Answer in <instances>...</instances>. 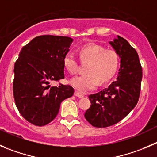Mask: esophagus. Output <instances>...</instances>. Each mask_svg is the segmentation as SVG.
Here are the masks:
<instances>
[{
    "instance_id": "1",
    "label": "esophagus",
    "mask_w": 157,
    "mask_h": 157,
    "mask_svg": "<svg viewBox=\"0 0 157 157\" xmlns=\"http://www.w3.org/2000/svg\"><path fill=\"white\" fill-rule=\"evenodd\" d=\"M74 95H75L76 97H78V98H83V97H84V95H83L82 94H81L80 92H77V91H75V92Z\"/></svg>"
}]
</instances>
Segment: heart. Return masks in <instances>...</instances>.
Instances as JSON below:
<instances>
[{"label":"heart","mask_w":157,"mask_h":157,"mask_svg":"<svg viewBox=\"0 0 157 157\" xmlns=\"http://www.w3.org/2000/svg\"><path fill=\"white\" fill-rule=\"evenodd\" d=\"M80 59L89 61L86 74L72 78L71 86L81 92L92 90L99 82L104 83L110 80L117 71L119 65V55L115 51H105L96 44L83 46L79 51ZM63 65L65 69L73 75L78 71V59L75 54L69 52L64 56Z\"/></svg>","instance_id":"heart-1"}]
</instances>
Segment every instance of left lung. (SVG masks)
Instances as JSON below:
<instances>
[{
    "instance_id": "8db88e82",
    "label": "left lung",
    "mask_w": 157,
    "mask_h": 157,
    "mask_svg": "<svg viewBox=\"0 0 157 157\" xmlns=\"http://www.w3.org/2000/svg\"><path fill=\"white\" fill-rule=\"evenodd\" d=\"M109 44L120 59L118 77L108 88L89 96L91 106L85 118L92 126H113L126 117L138 102L141 86L142 67L136 51L129 43L117 36Z\"/></svg>"
}]
</instances>
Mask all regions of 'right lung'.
I'll return each mask as SVG.
<instances>
[{"label": "right lung", "instance_id": "right-lung-1", "mask_svg": "<svg viewBox=\"0 0 157 157\" xmlns=\"http://www.w3.org/2000/svg\"><path fill=\"white\" fill-rule=\"evenodd\" d=\"M72 41L69 37L41 35L21 50L14 64L13 93L19 113L31 124H48L62 101L74 94L70 86H51L65 78L63 59Z\"/></svg>", "mask_w": 157, "mask_h": 157}]
</instances>
